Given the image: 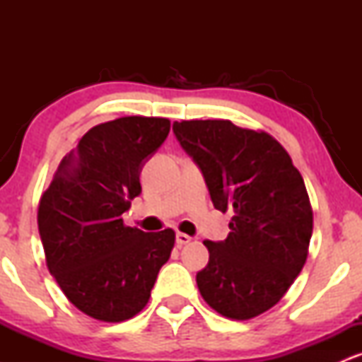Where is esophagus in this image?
I'll return each instance as SVG.
<instances>
[{
    "mask_svg": "<svg viewBox=\"0 0 362 362\" xmlns=\"http://www.w3.org/2000/svg\"><path fill=\"white\" fill-rule=\"evenodd\" d=\"M190 236L189 235H185V233H180V231H178L177 233V245L178 247H184V245H187V243H190Z\"/></svg>",
    "mask_w": 362,
    "mask_h": 362,
    "instance_id": "obj_1",
    "label": "esophagus"
}]
</instances>
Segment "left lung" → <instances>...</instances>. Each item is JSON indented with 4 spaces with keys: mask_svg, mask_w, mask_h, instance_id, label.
Here are the masks:
<instances>
[{
    "mask_svg": "<svg viewBox=\"0 0 362 362\" xmlns=\"http://www.w3.org/2000/svg\"><path fill=\"white\" fill-rule=\"evenodd\" d=\"M175 138L204 177L218 211H233L230 235L204 245L195 281L219 315L250 320L272 308L308 257L313 211L301 173L267 132L231 120L173 122Z\"/></svg>",
    "mask_w": 362,
    "mask_h": 362,
    "instance_id": "obj_1",
    "label": "left lung"
}]
</instances>
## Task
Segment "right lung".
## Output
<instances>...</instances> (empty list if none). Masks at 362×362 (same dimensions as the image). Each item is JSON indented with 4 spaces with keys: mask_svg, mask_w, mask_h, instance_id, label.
Segmentation results:
<instances>
[{
    "mask_svg": "<svg viewBox=\"0 0 362 362\" xmlns=\"http://www.w3.org/2000/svg\"><path fill=\"white\" fill-rule=\"evenodd\" d=\"M168 132V119L141 115L91 127L40 197L37 221L49 272L91 318L117 323L138 315L170 259L175 231L144 233L120 218Z\"/></svg>",
    "mask_w": 362,
    "mask_h": 362,
    "instance_id": "1",
    "label": "right lung"
}]
</instances>
